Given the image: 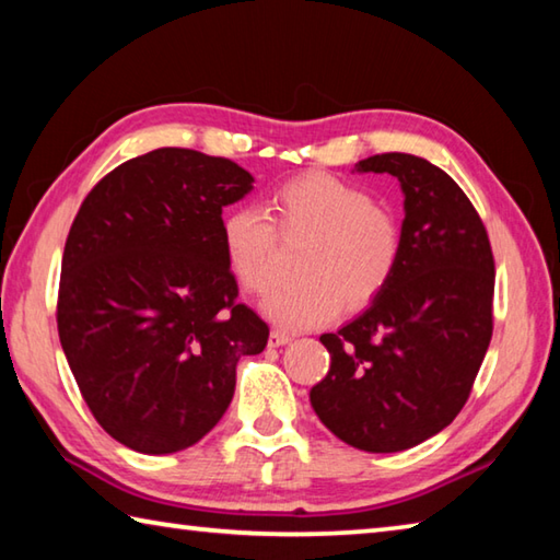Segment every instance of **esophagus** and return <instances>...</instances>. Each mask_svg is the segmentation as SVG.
Listing matches in <instances>:
<instances>
[{"instance_id": "1", "label": "esophagus", "mask_w": 560, "mask_h": 560, "mask_svg": "<svg viewBox=\"0 0 560 560\" xmlns=\"http://www.w3.org/2000/svg\"><path fill=\"white\" fill-rule=\"evenodd\" d=\"M292 341V337L290 335H285V331H280V329H272L270 331V337H268V347H285V345H290Z\"/></svg>"}]
</instances>
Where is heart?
Returning <instances> with one entry per match:
<instances>
[{"label": "heart", "mask_w": 560, "mask_h": 560, "mask_svg": "<svg viewBox=\"0 0 560 560\" xmlns=\"http://www.w3.org/2000/svg\"><path fill=\"white\" fill-rule=\"evenodd\" d=\"M268 215L253 206L225 213L221 238L225 262L245 292L262 295L275 272L278 233L307 235L295 272L302 278L275 288L265 315L285 329H315L345 310L374 302L394 278L404 248L396 213L359 186L325 172H310L272 191Z\"/></svg>", "instance_id": "b5f03b06"}]
</instances>
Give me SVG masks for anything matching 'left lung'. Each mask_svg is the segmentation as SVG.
<instances>
[{
	"label": "left lung",
	"instance_id": "8db88e82",
	"mask_svg": "<svg viewBox=\"0 0 560 560\" xmlns=\"http://www.w3.org/2000/svg\"><path fill=\"white\" fill-rule=\"evenodd\" d=\"M357 172L400 182L404 248L364 315L319 337L331 361L310 400L347 445L400 453L438 435L467 404L494 329V255L472 201L440 166L386 152Z\"/></svg>",
	"mask_w": 560,
	"mask_h": 560
}]
</instances>
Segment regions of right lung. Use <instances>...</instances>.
<instances>
[{
  "mask_svg": "<svg viewBox=\"0 0 560 560\" xmlns=\"http://www.w3.org/2000/svg\"><path fill=\"white\" fill-rule=\"evenodd\" d=\"M253 176L162 147L97 182L68 231L56 322L81 396L107 435L144 455L191 447L219 423L241 357L270 329L238 305L223 206Z\"/></svg>",
  "mask_w": 560,
  "mask_h": 560,
  "instance_id": "right-lung-1",
  "label": "right lung"
}]
</instances>
